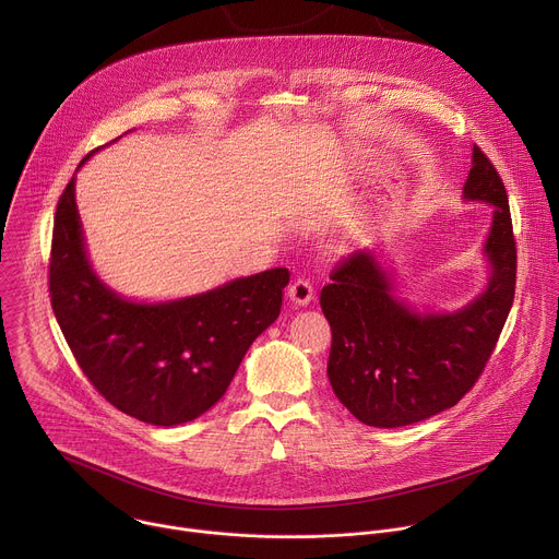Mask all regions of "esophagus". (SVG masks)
Listing matches in <instances>:
<instances>
[{
  "label": "esophagus",
  "instance_id": "esophagus-1",
  "mask_svg": "<svg viewBox=\"0 0 559 559\" xmlns=\"http://www.w3.org/2000/svg\"><path fill=\"white\" fill-rule=\"evenodd\" d=\"M287 294H289V300H292L294 305H307V302H311V298H313V287H311V283H309L307 278H296V281L289 285Z\"/></svg>",
  "mask_w": 559,
  "mask_h": 559
}]
</instances>
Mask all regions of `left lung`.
<instances>
[{
    "label": "left lung",
    "instance_id": "obj_1",
    "mask_svg": "<svg viewBox=\"0 0 559 559\" xmlns=\"http://www.w3.org/2000/svg\"><path fill=\"white\" fill-rule=\"evenodd\" d=\"M464 197L493 205L485 243L491 281L455 313H418L393 298L371 252H354L332 270L321 307L332 328L328 376L338 401L369 427H405L462 401L483 376L515 296L518 248L507 188L473 145Z\"/></svg>",
    "mask_w": 559,
    "mask_h": 559
}]
</instances>
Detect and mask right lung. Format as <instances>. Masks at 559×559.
Masks as SVG:
<instances>
[{"label":"right lung","instance_id":"right-lung-1","mask_svg":"<svg viewBox=\"0 0 559 559\" xmlns=\"http://www.w3.org/2000/svg\"><path fill=\"white\" fill-rule=\"evenodd\" d=\"M287 283L289 270L276 267L173 302L126 300L88 263L74 179L57 201L48 265L55 318L91 384L141 423L183 425L214 407L278 318Z\"/></svg>","mask_w":559,"mask_h":559}]
</instances>
